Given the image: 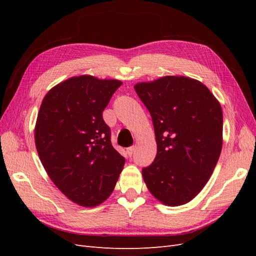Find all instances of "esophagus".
Wrapping results in <instances>:
<instances>
[{
    "label": "esophagus",
    "mask_w": 256,
    "mask_h": 256,
    "mask_svg": "<svg viewBox=\"0 0 256 256\" xmlns=\"http://www.w3.org/2000/svg\"><path fill=\"white\" fill-rule=\"evenodd\" d=\"M134 150H136V146H130V147H128V148H127V154H129L130 157L132 156V154H134Z\"/></svg>",
    "instance_id": "34e87169"
}]
</instances>
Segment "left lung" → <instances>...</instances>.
Segmentation results:
<instances>
[{
    "instance_id": "1",
    "label": "left lung",
    "mask_w": 256,
    "mask_h": 256,
    "mask_svg": "<svg viewBox=\"0 0 256 256\" xmlns=\"http://www.w3.org/2000/svg\"><path fill=\"white\" fill-rule=\"evenodd\" d=\"M157 142L152 164L142 168L152 194L168 206L190 202L204 188L222 150L221 106L203 83L168 76L138 83Z\"/></svg>"
}]
</instances>
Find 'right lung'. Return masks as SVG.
Returning a JSON list of instances; mask_svg holds the SVG:
<instances>
[{"label": "right lung", "mask_w": 256, "mask_h": 256, "mask_svg": "<svg viewBox=\"0 0 256 256\" xmlns=\"http://www.w3.org/2000/svg\"><path fill=\"white\" fill-rule=\"evenodd\" d=\"M118 80L74 76L44 96L35 127L38 156L54 184L85 207L109 196L125 164L111 143L102 112Z\"/></svg>", "instance_id": "obj_1"}]
</instances>
